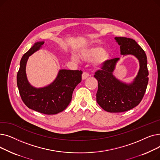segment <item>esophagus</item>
<instances>
[{
    "instance_id": "34e87169",
    "label": "esophagus",
    "mask_w": 160,
    "mask_h": 160,
    "mask_svg": "<svg viewBox=\"0 0 160 160\" xmlns=\"http://www.w3.org/2000/svg\"><path fill=\"white\" fill-rule=\"evenodd\" d=\"M89 74L88 72H83L82 75V80H85V79H86L87 78L89 77Z\"/></svg>"
}]
</instances>
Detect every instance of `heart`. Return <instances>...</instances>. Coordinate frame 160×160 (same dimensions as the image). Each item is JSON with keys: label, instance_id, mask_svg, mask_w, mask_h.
<instances>
[{"label": "heart", "instance_id": "heart-1", "mask_svg": "<svg viewBox=\"0 0 160 160\" xmlns=\"http://www.w3.org/2000/svg\"><path fill=\"white\" fill-rule=\"evenodd\" d=\"M80 56L83 60L91 62L95 60L97 65H104L110 59V55L104 49L100 46L88 47L82 48L80 51ZM71 59L75 62L78 61V58L76 55L71 56Z\"/></svg>", "mask_w": 160, "mask_h": 160}]
</instances>
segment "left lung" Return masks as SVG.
I'll return each mask as SVG.
<instances>
[{
  "label": "left lung",
  "mask_w": 160,
  "mask_h": 160,
  "mask_svg": "<svg viewBox=\"0 0 160 160\" xmlns=\"http://www.w3.org/2000/svg\"><path fill=\"white\" fill-rule=\"evenodd\" d=\"M115 39L120 45L121 54L136 56L140 66L138 75L130 83L120 81L113 74L118 58L108 60L101 69L95 72L97 103L106 112L119 113L128 111L140 103L147 89L148 71L146 54L135 40L123 37H115Z\"/></svg>",
  "instance_id": "left-lung-1"
}]
</instances>
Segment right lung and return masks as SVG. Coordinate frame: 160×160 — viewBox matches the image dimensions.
Wrapping results in <instances>:
<instances>
[{
	"instance_id": "1",
	"label": "right lung",
	"mask_w": 160,
	"mask_h": 160,
	"mask_svg": "<svg viewBox=\"0 0 160 160\" xmlns=\"http://www.w3.org/2000/svg\"><path fill=\"white\" fill-rule=\"evenodd\" d=\"M44 41L34 43L21 60L17 74V84L21 99L28 108L46 115H54L63 111L71 101L72 92L82 80V71L60 69L50 85L36 88L28 81L26 65L28 59L39 50Z\"/></svg>"
}]
</instances>
